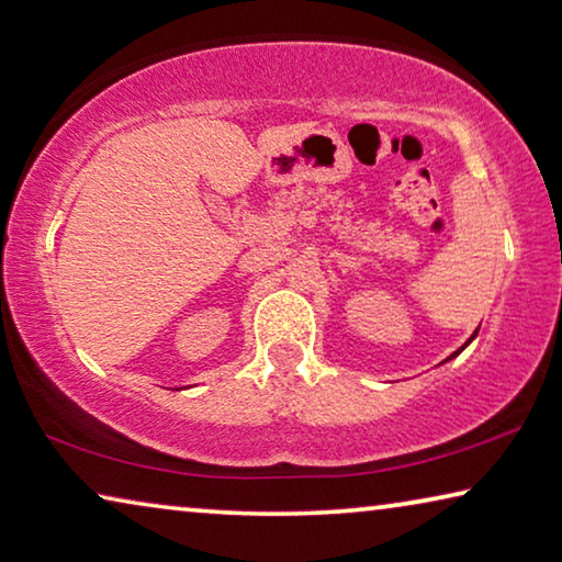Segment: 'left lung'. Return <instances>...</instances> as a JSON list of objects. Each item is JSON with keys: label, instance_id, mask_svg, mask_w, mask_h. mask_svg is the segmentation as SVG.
<instances>
[{"label": "left lung", "instance_id": "obj_1", "mask_svg": "<svg viewBox=\"0 0 562 562\" xmlns=\"http://www.w3.org/2000/svg\"><path fill=\"white\" fill-rule=\"evenodd\" d=\"M476 333H480V328H476V330H474V333H472V335H469V340H467V342H464V346H462V348H459V350H454V353H451V356H449V358H447V361H451V358H457V356H459V353H462V350H464V348H467V346H469V342H472V340H474V338H476ZM447 361H443V363H447Z\"/></svg>", "mask_w": 562, "mask_h": 562}]
</instances>
